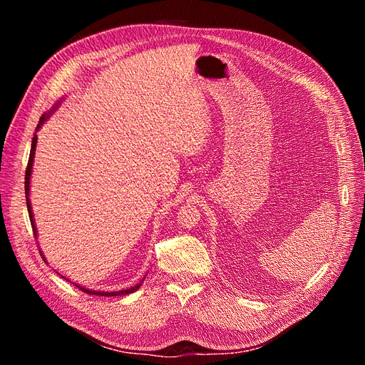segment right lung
<instances>
[{
    "instance_id": "1",
    "label": "right lung",
    "mask_w": 365,
    "mask_h": 365,
    "mask_svg": "<svg viewBox=\"0 0 365 365\" xmlns=\"http://www.w3.org/2000/svg\"><path fill=\"white\" fill-rule=\"evenodd\" d=\"M59 105V103H58ZM58 105L54 106L51 111L48 113V114H43L42 117H41V120H39V125H38V128H36V130L42 126V123L43 121H46L48 117H50V114L54 111V109L58 108ZM36 141H38V137H36V134L33 135V140H31V149H30V157H29V163H27V169H26V201H27V210H29V216H30V222H31V228H33V235L36 236V227H35V219H33V212H31V205H30V200H29V192H30V175H31V169H33V158H35V150H36ZM41 252V256H42V259L46 260V257H43V254H42V251H39ZM47 262V260H46ZM77 288H79L81 291H83V292H86V294H91V295H101V297H117V295H128V294H130V292H134V291H137L140 286H141V283H138V284H135V286H132V288H129V289H121V291H115V292H103V291H91V289H86V288H83V286H81V284H76Z\"/></svg>"
}]
</instances>
